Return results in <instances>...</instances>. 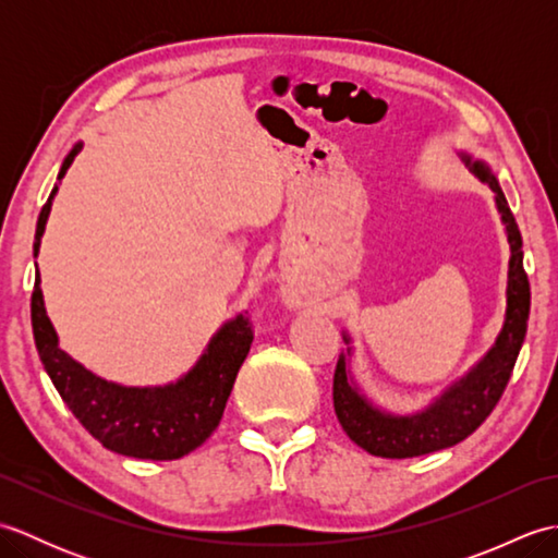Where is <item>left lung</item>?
Returning a JSON list of instances; mask_svg holds the SVG:
<instances>
[{"label": "left lung", "mask_w": 558, "mask_h": 558, "mask_svg": "<svg viewBox=\"0 0 558 558\" xmlns=\"http://www.w3.org/2000/svg\"><path fill=\"white\" fill-rule=\"evenodd\" d=\"M460 158L494 192L496 210H499L508 244H511L504 326L487 354L465 376L450 384L424 410L412 414H396L374 405L352 378V348L340 354L333 376V408L338 422L354 444L378 458L426 456L468 438L489 417L496 402L504 396V388L511 378L518 352L523 348L527 333L530 282L523 268V236H520L518 222L489 165L475 160L470 153H460ZM342 340L350 345V336H342Z\"/></svg>", "instance_id": "left-lung-1"}]
</instances>
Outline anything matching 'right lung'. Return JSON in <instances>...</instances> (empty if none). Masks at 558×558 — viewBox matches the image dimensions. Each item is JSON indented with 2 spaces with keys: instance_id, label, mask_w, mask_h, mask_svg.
<instances>
[{
  "instance_id": "obj_1",
  "label": "right lung",
  "mask_w": 558,
  "mask_h": 558,
  "mask_svg": "<svg viewBox=\"0 0 558 558\" xmlns=\"http://www.w3.org/2000/svg\"><path fill=\"white\" fill-rule=\"evenodd\" d=\"M81 144L71 148L57 180L66 174ZM54 194L57 184L35 228V256L40 252ZM31 324L45 372L74 417L108 450L141 460H177L192 453L216 432L236 372L254 340L248 318L236 314L218 328L198 362L182 378L168 386L138 388L105 381L59 348L57 330L45 312L40 272L31 298Z\"/></svg>"
}]
</instances>
